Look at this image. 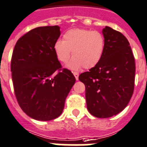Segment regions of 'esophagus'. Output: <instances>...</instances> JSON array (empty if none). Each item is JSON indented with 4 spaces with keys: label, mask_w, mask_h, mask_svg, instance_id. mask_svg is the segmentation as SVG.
I'll use <instances>...</instances> for the list:
<instances>
[{
    "label": "esophagus",
    "mask_w": 147,
    "mask_h": 147,
    "mask_svg": "<svg viewBox=\"0 0 147 147\" xmlns=\"http://www.w3.org/2000/svg\"><path fill=\"white\" fill-rule=\"evenodd\" d=\"M73 74H74V77H75V78H76V80H78V78H79V74H78L77 72H74Z\"/></svg>",
    "instance_id": "esophagus-1"
}]
</instances>
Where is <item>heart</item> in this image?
<instances>
[{"label":"heart","instance_id":"obj_1","mask_svg":"<svg viewBox=\"0 0 147 147\" xmlns=\"http://www.w3.org/2000/svg\"><path fill=\"white\" fill-rule=\"evenodd\" d=\"M64 40H57L53 46L57 60L66 63L70 70H77L83 67L91 69L100 62L105 52V37L100 32L85 29H74L66 32Z\"/></svg>","mask_w":147,"mask_h":147}]
</instances>
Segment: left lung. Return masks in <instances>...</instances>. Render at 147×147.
<instances>
[{
	"label": "left lung",
	"instance_id": "1",
	"mask_svg": "<svg viewBox=\"0 0 147 147\" xmlns=\"http://www.w3.org/2000/svg\"><path fill=\"white\" fill-rule=\"evenodd\" d=\"M105 52L100 62L79 76L85 84L88 111L95 117L110 118L123 111L134 89L135 61L126 37L109 26L102 29Z\"/></svg>",
	"mask_w": 147,
	"mask_h": 147
}]
</instances>
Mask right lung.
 Wrapping results in <instances>:
<instances>
[{
	"instance_id": "obj_1",
	"label": "right lung",
	"mask_w": 147,
	"mask_h": 147,
	"mask_svg": "<svg viewBox=\"0 0 147 147\" xmlns=\"http://www.w3.org/2000/svg\"><path fill=\"white\" fill-rule=\"evenodd\" d=\"M60 35L58 26L37 27L19 38L13 51L14 92L22 110L35 120L59 117L76 81L70 70H61L54 52Z\"/></svg>"
}]
</instances>
